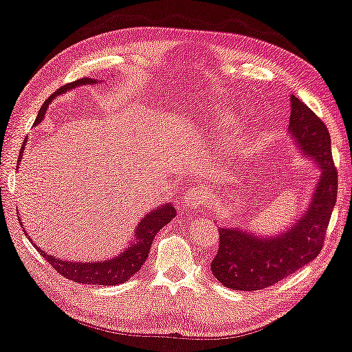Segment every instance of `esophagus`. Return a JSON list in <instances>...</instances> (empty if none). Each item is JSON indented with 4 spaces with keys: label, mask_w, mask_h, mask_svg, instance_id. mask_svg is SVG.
Masks as SVG:
<instances>
[{
    "label": "esophagus",
    "mask_w": 352,
    "mask_h": 352,
    "mask_svg": "<svg viewBox=\"0 0 352 352\" xmlns=\"http://www.w3.org/2000/svg\"><path fill=\"white\" fill-rule=\"evenodd\" d=\"M184 201H185V208H186V210H188V212H191V214L199 212L201 208H203V204H204L203 191H199L196 188L190 190L188 193L185 195Z\"/></svg>",
    "instance_id": "1"
}]
</instances>
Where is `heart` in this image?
Listing matches in <instances>:
<instances>
[{"label":"heart","instance_id":"b5f03b06","mask_svg":"<svg viewBox=\"0 0 352 352\" xmlns=\"http://www.w3.org/2000/svg\"><path fill=\"white\" fill-rule=\"evenodd\" d=\"M206 132L212 137L227 138V146L236 151L250 142V130L245 124H238V116L232 111L217 112L204 120Z\"/></svg>","mask_w":352,"mask_h":352}]
</instances>
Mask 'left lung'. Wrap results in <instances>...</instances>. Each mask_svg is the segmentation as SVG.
<instances>
[{
    "label": "left lung",
    "mask_w": 352,
    "mask_h": 352,
    "mask_svg": "<svg viewBox=\"0 0 352 352\" xmlns=\"http://www.w3.org/2000/svg\"><path fill=\"white\" fill-rule=\"evenodd\" d=\"M288 137L304 159L318 170L312 195L287 230L261 235L243 227H219V251L210 272L223 287L256 292L316 259L322 250L336 203L338 179L331 159V142L325 124L296 96L289 98Z\"/></svg>",
    "instance_id": "left-lung-1"
}]
</instances>
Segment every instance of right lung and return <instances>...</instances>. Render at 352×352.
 <instances>
[{"mask_svg": "<svg viewBox=\"0 0 352 352\" xmlns=\"http://www.w3.org/2000/svg\"><path fill=\"white\" fill-rule=\"evenodd\" d=\"M96 80L95 78H80V80L69 83V85L60 87L54 95H51L43 107L40 109V114L36 117L35 124L38 125L41 120H43L45 112L48 109V106L51 104V101L54 98H58L59 95H64L74 88L82 87V85H95ZM27 142V138H25ZM25 142L22 144L21 149V156L23 148H25ZM21 156H19V164H21ZM19 167V166H17ZM177 215V209L172 203H162L159 204L157 208H154L153 210L144 215V217L140 219V222L135 227V232L132 235V240H130V245H127L125 250H122L119 254L107 257L104 261H91V262H85V261H67V259H58V257L48 254V252L41 251L38 246L34 245L36 250L41 252V256L45 257L46 261L50 262L51 267L54 270H58L60 275L65 278L72 280V282L77 283H87V285H120L124 282H129L130 277H133L137 272L142 270L143 262L148 259L149 254V248L153 245L154 236L156 233L161 230L162 227H166L168 222H172V219ZM22 225V222H21ZM23 227V225H22ZM27 235V232H25ZM29 236V235H27ZM30 240V236H29Z\"/></svg>", "mask_w": 352, "mask_h": 352, "instance_id": "obj_1", "label": "right lung"}]
</instances>
